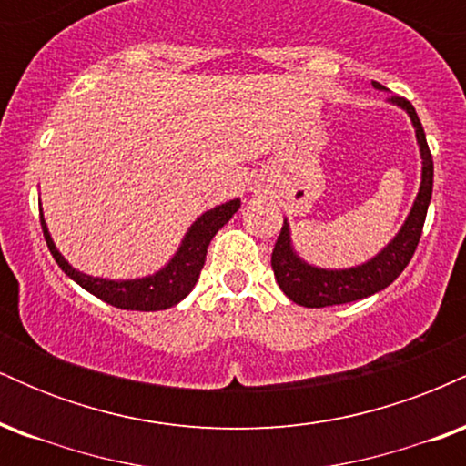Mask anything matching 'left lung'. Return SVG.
<instances>
[{
    "instance_id": "obj_1",
    "label": "left lung",
    "mask_w": 466,
    "mask_h": 466,
    "mask_svg": "<svg viewBox=\"0 0 466 466\" xmlns=\"http://www.w3.org/2000/svg\"><path fill=\"white\" fill-rule=\"evenodd\" d=\"M372 85L377 89H386L379 83ZM390 103L399 105L400 109L408 111L411 125L416 129V140H419L420 147L422 175L414 206H411L410 215L405 218L403 228L399 229L397 237L390 240L386 248L379 251L374 258L368 260V263L350 267V269H319V267L304 263L300 256L293 251L289 223L285 221V226L280 229V237H278L274 245V254H271V269H274L276 282L285 291V296L289 300L300 304V307L322 309L372 296V293L392 285L400 276V271L408 267L411 256H414L416 245H419L422 234V226H425L431 188H434V162H431L425 131H422L419 116H416V109L411 106L410 100L400 98V96H390Z\"/></svg>"
}]
</instances>
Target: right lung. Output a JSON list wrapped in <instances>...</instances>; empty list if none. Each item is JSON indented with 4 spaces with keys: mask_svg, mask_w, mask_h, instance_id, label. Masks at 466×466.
<instances>
[{
    "mask_svg": "<svg viewBox=\"0 0 466 466\" xmlns=\"http://www.w3.org/2000/svg\"><path fill=\"white\" fill-rule=\"evenodd\" d=\"M238 208L240 201L232 199L212 208V210L203 212V215L192 223L188 232H186L177 254L168 260V265L162 267L157 274L136 278V280H106V278H94L74 269V267L63 258L61 251L56 249L55 240H52L50 232H47L44 212H39L47 249L55 256L58 267H61L76 285L83 287L85 291L94 293V296L100 298L103 302L111 304V307L127 309V311H164V309L175 307V304L184 300V298L192 291V287L199 280L203 263H206L208 245H210L212 237H215L218 229L234 217V212H237Z\"/></svg>",
    "mask_w": 466,
    "mask_h": 466,
    "instance_id": "obj_1",
    "label": "right lung"
}]
</instances>
